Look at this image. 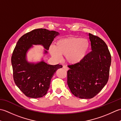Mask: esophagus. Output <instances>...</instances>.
I'll return each instance as SVG.
<instances>
[{"label": "esophagus", "mask_w": 121, "mask_h": 121, "mask_svg": "<svg viewBox=\"0 0 121 121\" xmlns=\"http://www.w3.org/2000/svg\"><path fill=\"white\" fill-rule=\"evenodd\" d=\"M63 68L65 69V70L66 71H68L69 70V68L66 66H65V65L63 66Z\"/></svg>", "instance_id": "34e87169"}]
</instances>
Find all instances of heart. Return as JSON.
<instances>
[{
    "instance_id": "1",
    "label": "heart",
    "mask_w": 121,
    "mask_h": 121,
    "mask_svg": "<svg viewBox=\"0 0 121 121\" xmlns=\"http://www.w3.org/2000/svg\"><path fill=\"white\" fill-rule=\"evenodd\" d=\"M89 47V42L86 38L72 36L58 40L53 47L49 48V52L56 59L66 56L69 63L76 65L83 60Z\"/></svg>"
}]
</instances>
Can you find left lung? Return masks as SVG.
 Segmentation results:
<instances>
[{"label": "left lung", "instance_id": "obj_1", "mask_svg": "<svg viewBox=\"0 0 121 121\" xmlns=\"http://www.w3.org/2000/svg\"><path fill=\"white\" fill-rule=\"evenodd\" d=\"M91 51L81 62L68 65V85L72 93L81 99H91L108 81L111 56L108 46L99 37L89 33Z\"/></svg>", "mask_w": 121, "mask_h": 121}]
</instances>
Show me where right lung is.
Wrapping results in <instances>:
<instances>
[{
  "label": "right lung",
  "mask_w": 121,
  "mask_h": 121,
  "mask_svg": "<svg viewBox=\"0 0 121 121\" xmlns=\"http://www.w3.org/2000/svg\"><path fill=\"white\" fill-rule=\"evenodd\" d=\"M58 32L45 29L32 30L17 41L11 57L13 75L15 84L25 96L32 98H41L47 94L51 78L62 65H50L43 60L36 63L27 60V53L33 45H42L43 54H47Z\"/></svg>",
  "instance_id": "obj_1"
}]
</instances>
